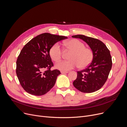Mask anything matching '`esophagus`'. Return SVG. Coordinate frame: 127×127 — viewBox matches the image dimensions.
Here are the masks:
<instances>
[{"mask_svg": "<svg viewBox=\"0 0 127 127\" xmlns=\"http://www.w3.org/2000/svg\"><path fill=\"white\" fill-rule=\"evenodd\" d=\"M61 74H67V73L68 72V71H61Z\"/></svg>", "mask_w": 127, "mask_h": 127, "instance_id": "34e87169", "label": "esophagus"}]
</instances>
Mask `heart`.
Instances as JSON below:
<instances>
[{
	"instance_id": "obj_1",
	"label": "heart",
	"mask_w": 127,
	"mask_h": 127,
	"mask_svg": "<svg viewBox=\"0 0 127 127\" xmlns=\"http://www.w3.org/2000/svg\"><path fill=\"white\" fill-rule=\"evenodd\" d=\"M64 45L68 49L72 51L69 59L67 61H63L56 64V67L62 71H67L77 66L80 68H84L90 65L93 59L92 50L85 47V44L76 39H72L66 41ZM49 54L51 59L55 62L61 60L62 50L58 43L53 45L50 49Z\"/></svg>"
}]
</instances>
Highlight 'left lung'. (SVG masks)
I'll use <instances>...</instances> for the list:
<instances>
[{
  "mask_svg": "<svg viewBox=\"0 0 127 127\" xmlns=\"http://www.w3.org/2000/svg\"><path fill=\"white\" fill-rule=\"evenodd\" d=\"M82 39L93 53L91 63L84 70L77 72V77L73 82L75 87L81 92L90 93L102 87L108 79L112 68V58L109 50L100 40L84 35L72 36Z\"/></svg>",
  "mask_w": 127,
  "mask_h": 127,
  "instance_id": "1",
  "label": "left lung"
}]
</instances>
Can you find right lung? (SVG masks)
I'll return each instance as SVG.
<instances>
[{
  "label": "right lung",
  "instance_id": "add662e5",
  "mask_svg": "<svg viewBox=\"0 0 127 127\" xmlns=\"http://www.w3.org/2000/svg\"><path fill=\"white\" fill-rule=\"evenodd\" d=\"M67 37L44 33L27 43L16 61V72L23 88L30 94L42 96L55 85L61 74L58 69L51 70L53 63L49 54L51 47ZM45 69H47L44 71Z\"/></svg>",
  "mask_w": 127,
  "mask_h": 127
}]
</instances>
